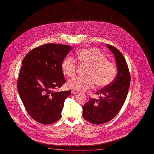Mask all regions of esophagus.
<instances>
[{"label": "esophagus", "instance_id": "esophagus-1", "mask_svg": "<svg viewBox=\"0 0 154 154\" xmlns=\"http://www.w3.org/2000/svg\"><path fill=\"white\" fill-rule=\"evenodd\" d=\"M72 93L74 94H75L78 93V91H75V90H73V91H72Z\"/></svg>", "mask_w": 154, "mask_h": 154}]
</instances>
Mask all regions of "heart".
Here are the masks:
<instances>
[{"mask_svg": "<svg viewBox=\"0 0 154 154\" xmlns=\"http://www.w3.org/2000/svg\"><path fill=\"white\" fill-rule=\"evenodd\" d=\"M79 63L87 64L85 76H76L68 82L69 88L85 91L95 83L97 87L103 88L111 84L115 79L117 70L115 64L107 60L106 56L96 48H88L79 50L76 54ZM63 73L68 77L76 74L77 62L72 56H66L61 63Z\"/></svg>", "mask_w": 154, "mask_h": 154, "instance_id": "heart-1", "label": "heart"}]
</instances>
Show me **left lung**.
Returning a JSON list of instances; mask_svg holds the SVG:
<instances>
[{"label":"left lung","instance_id":"8db88e82","mask_svg":"<svg viewBox=\"0 0 154 154\" xmlns=\"http://www.w3.org/2000/svg\"><path fill=\"white\" fill-rule=\"evenodd\" d=\"M107 46L116 57L118 74L111 84L95 93L101 95L100 99L90 97L83 107V117L95 125L105 123L116 117L125 103L130 85V72L123 55L116 47Z\"/></svg>","mask_w":154,"mask_h":154}]
</instances>
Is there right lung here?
<instances>
[{
    "instance_id": "obj_1",
    "label": "right lung",
    "mask_w": 154,
    "mask_h": 154,
    "mask_svg": "<svg viewBox=\"0 0 154 154\" xmlns=\"http://www.w3.org/2000/svg\"><path fill=\"white\" fill-rule=\"evenodd\" d=\"M72 48L46 43L36 47L22 61L17 90L26 111L35 121L50 125L62 117L65 99L71 90L57 92L66 82L61 63Z\"/></svg>"
}]
</instances>
